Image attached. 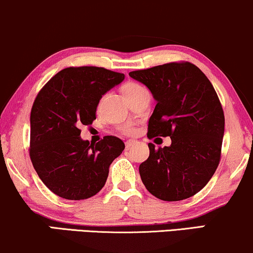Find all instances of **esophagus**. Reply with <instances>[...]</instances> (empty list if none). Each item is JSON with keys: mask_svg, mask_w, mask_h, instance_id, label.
I'll use <instances>...</instances> for the list:
<instances>
[{"mask_svg": "<svg viewBox=\"0 0 253 253\" xmlns=\"http://www.w3.org/2000/svg\"><path fill=\"white\" fill-rule=\"evenodd\" d=\"M134 143H136V141H134V140H127L126 143V148H130L131 146H133Z\"/></svg>", "mask_w": 253, "mask_h": 253, "instance_id": "esophagus-1", "label": "esophagus"}]
</instances>
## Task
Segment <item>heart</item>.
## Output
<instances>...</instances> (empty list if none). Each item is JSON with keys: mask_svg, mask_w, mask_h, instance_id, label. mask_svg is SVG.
Instances as JSON below:
<instances>
[{"mask_svg": "<svg viewBox=\"0 0 253 253\" xmlns=\"http://www.w3.org/2000/svg\"><path fill=\"white\" fill-rule=\"evenodd\" d=\"M144 92H147L146 88H145L143 85L138 84V83L131 82L123 86V94L126 99L133 98V96H136ZM120 131L122 133L126 134V136H132V134L136 133V127H134L132 124H124V126L120 127Z\"/></svg>", "mask_w": 253, "mask_h": 253, "instance_id": "heart-1", "label": "heart"}]
</instances>
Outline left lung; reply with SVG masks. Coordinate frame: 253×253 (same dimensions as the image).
Segmentation results:
<instances>
[{"mask_svg":"<svg viewBox=\"0 0 253 253\" xmlns=\"http://www.w3.org/2000/svg\"><path fill=\"white\" fill-rule=\"evenodd\" d=\"M129 76L143 83L157 101L147 137H167L170 146L152 143L139 166L145 188L165 202L195 196L215 172L224 133L223 109L209 78L190 62H171Z\"/></svg>","mask_w":253,"mask_h":253,"instance_id":"1","label":"left lung"}]
</instances>
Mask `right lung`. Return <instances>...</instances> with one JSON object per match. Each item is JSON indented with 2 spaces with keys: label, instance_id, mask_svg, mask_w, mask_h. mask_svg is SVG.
I'll return each instance as SVG.
<instances>
[{
  "label": "right lung",
  "instance_id": "1",
  "mask_svg": "<svg viewBox=\"0 0 253 253\" xmlns=\"http://www.w3.org/2000/svg\"><path fill=\"white\" fill-rule=\"evenodd\" d=\"M124 79L98 67H70L54 76L38 93L31 110L30 158L43 184L69 200L87 199L103 188L109 166L124 143L114 136L89 144L81 126L94 121L102 95Z\"/></svg>",
  "mask_w": 253,
  "mask_h": 253
}]
</instances>
